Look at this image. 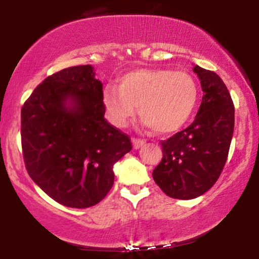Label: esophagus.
Segmentation results:
<instances>
[{"label": "esophagus", "mask_w": 259, "mask_h": 259, "mask_svg": "<svg viewBox=\"0 0 259 259\" xmlns=\"http://www.w3.org/2000/svg\"><path fill=\"white\" fill-rule=\"evenodd\" d=\"M132 142H133V146L134 148H140L141 146H144L145 145V140H141V139H136V138H133L132 139Z\"/></svg>", "instance_id": "1"}]
</instances>
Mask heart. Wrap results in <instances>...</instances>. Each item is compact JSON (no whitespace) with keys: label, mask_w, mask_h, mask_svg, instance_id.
<instances>
[{"label":"heart","mask_w":259,"mask_h":259,"mask_svg":"<svg viewBox=\"0 0 259 259\" xmlns=\"http://www.w3.org/2000/svg\"><path fill=\"white\" fill-rule=\"evenodd\" d=\"M198 97L197 82L186 72L138 69L107 86L103 105L111 123L124 127L136 114L158 134L179 130L191 117Z\"/></svg>","instance_id":"b5f03b06"}]
</instances>
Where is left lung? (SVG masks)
Listing matches in <instances>:
<instances>
[{
  "label": "left lung",
  "instance_id": "8db88e82",
  "mask_svg": "<svg viewBox=\"0 0 259 259\" xmlns=\"http://www.w3.org/2000/svg\"><path fill=\"white\" fill-rule=\"evenodd\" d=\"M203 97L191 125L160 142L163 157L152 177L165 195L191 200L215 184L228 159L235 108L221 76L195 65Z\"/></svg>",
  "mask_w": 259,
  "mask_h": 259
}]
</instances>
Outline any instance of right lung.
<instances>
[{
  "mask_svg": "<svg viewBox=\"0 0 259 259\" xmlns=\"http://www.w3.org/2000/svg\"><path fill=\"white\" fill-rule=\"evenodd\" d=\"M105 112L102 82L90 64L47 76L22 107L28 174L65 207L102 201L114 183L113 165L132 151L129 136L111 125Z\"/></svg>",
  "mask_w": 259,
  "mask_h": 259,
  "instance_id": "1",
  "label": "right lung"
}]
</instances>
